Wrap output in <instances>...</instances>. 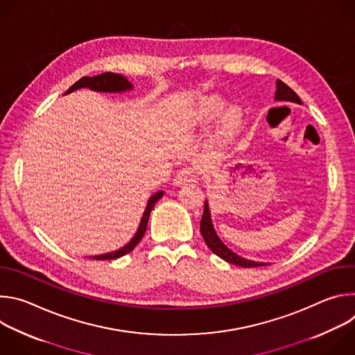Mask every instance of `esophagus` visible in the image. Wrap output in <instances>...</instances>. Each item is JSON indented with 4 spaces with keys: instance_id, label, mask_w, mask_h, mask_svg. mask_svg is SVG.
Returning a JSON list of instances; mask_svg holds the SVG:
<instances>
[{
    "instance_id": "esophagus-1",
    "label": "esophagus",
    "mask_w": 355,
    "mask_h": 355,
    "mask_svg": "<svg viewBox=\"0 0 355 355\" xmlns=\"http://www.w3.org/2000/svg\"><path fill=\"white\" fill-rule=\"evenodd\" d=\"M196 180V174L193 170L191 168H182L177 173L175 178H174V185L177 187H181V185H185V184H191V182H195Z\"/></svg>"
}]
</instances>
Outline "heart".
<instances>
[{
    "label": "heart",
    "mask_w": 355,
    "mask_h": 355,
    "mask_svg": "<svg viewBox=\"0 0 355 355\" xmlns=\"http://www.w3.org/2000/svg\"><path fill=\"white\" fill-rule=\"evenodd\" d=\"M220 107H222V101L218 96H208L204 101V104H202L200 116L208 118V116L214 115L215 112H218L220 110ZM240 123H241V115H240L239 110L233 108L226 114V116L223 119V132L226 135H232L239 129Z\"/></svg>",
    "instance_id": "b5f03b06"
}]
</instances>
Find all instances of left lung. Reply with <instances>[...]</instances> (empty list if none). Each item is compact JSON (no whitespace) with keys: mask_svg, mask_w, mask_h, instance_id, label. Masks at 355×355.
<instances>
[{"mask_svg":"<svg viewBox=\"0 0 355 355\" xmlns=\"http://www.w3.org/2000/svg\"><path fill=\"white\" fill-rule=\"evenodd\" d=\"M275 99L277 101H289V103H296V104H302L300 98L296 95V92L288 87L284 81L278 80L277 81V92H275ZM200 234L204 237L205 243L208 244V247L212 250V252H215L216 256H219L222 260L239 266V267H244V268H252V267H264L267 266L266 263H257V261H251V260H245L240 256H237L236 252H233L230 248H227L222 240L218 237L214 225H212V219H211V212H209V207L208 202L205 200L204 204V214H202L200 218Z\"/></svg>","mask_w":355,"mask_h":355,"instance_id":"obj_1","label":"left lung"}]
</instances>
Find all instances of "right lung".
<instances>
[{
  "label": "right lung",
  "mask_w": 355,
  "mask_h": 355,
  "mask_svg": "<svg viewBox=\"0 0 355 355\" xmlns=\"http://www.w3.org/2000/svg\"><path fill=\"white\" fill-rule=\"evenodd\" d=\"M84 87L89 88V89H94V91H99V92H121V91L132 89V84L123 76L115 74V73H104V74H98V76H94V77H83V78H80L77 83H74L66 91V94L73 92L74 89H78V88H84ZM163 193L164 192L160 191V192L155 193L153 196L148 199L146 211H144L143 218H141L140 225H139V229H137L135 237L125 247H122L118 251L108 252V254L95 256V257H92V260H116V259L128 254V252H130L137 245V243L143 239L144 232L147 229V222H148L150 212H151V209L155 208L156 202L163 196Z\"/></svg>",
  "instance_id": "add662e5"
}]
</instances>
